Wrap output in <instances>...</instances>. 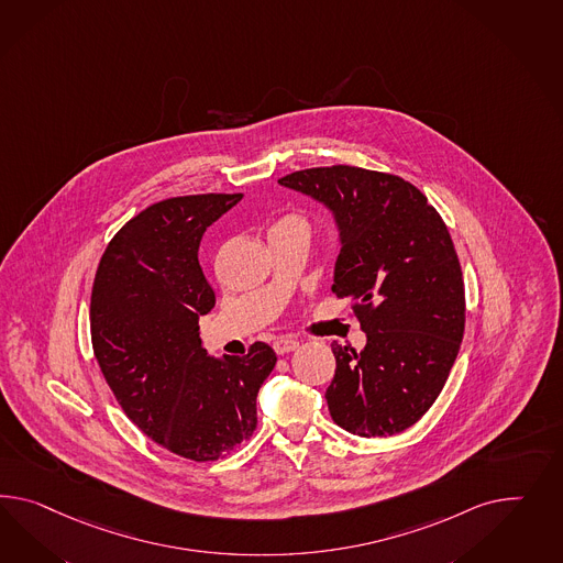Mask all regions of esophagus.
Returning a JSON list of instances; mask_svg holds the SVG:
<instances>
[{"label": "esophagus", "mask_w": 563, "mask_h": 563, "mask_svg": "<svg viewBox=\"0 0 563 563\" xmlns=\"http://www.w3.org/2000/svg\"><path fill=\"white\" fill-rule=\"evenodd\" d=\"M274 352L276 354H289L292 350L299 349V342L292 340V338H278L273 344Z\"/></svg>", "instance_id": "esophagus-1"}]
</instances>
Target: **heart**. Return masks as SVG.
<instances>
[{"label":"heart","instance_id":"obj_1","mask_svg":"<svg viewBox=\"0 0 563 563\" xmlns=\"http://www.w3.org/2000/svg\"><path fill=\"white\" fill-rule=\"evenodd\" d=\"M285 221H292V223H301V225H303V221L297 219V217H289V219H285Z\"/></svg>","mask_w":563,"mask_h":563}]
</instances>
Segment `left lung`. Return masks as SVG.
Wrapping results in <instances>:
<instances>
[{
    "label": "left lung",
    "mask_w": 563,
    "mask_h": 563,
    "mask_svg": "<svg viewBox=\"0 0 563 563\" xmlns=\"http://www.w3.org/2000/svg\"><path fill=\"white\" fill-rule=\"evenodd\" d=\"M334 217L338 297L356 299L365 349L332 344V420L394 437L442 391L465 330V290L449 229L410 183L363 167H311L278 180Z\"/></svg>",
    "instance_id": "1"
}]
</instances>
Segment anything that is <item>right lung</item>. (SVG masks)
Segmentation results:
<instances>
[{
  "mask_svg": "<svg viewBox=\"0 0 563 563\" xmlns=\"http://www.w3.org/2000/svg\"><path fill=\"white\" fill-rule=\"evenodd\" d=\"M242 197L147 207L108 243L91 289V346L112 394L150 439L192 461L229 455L252 437L260 387L276 365L264 342L245 356H211L198 332L214 307L200 240Z\"/></svg>",
  "mask_w": 563,
  "mask_h": 563,
  "instance_id": "1",
  "label": "right lung"
}]
</instances>
